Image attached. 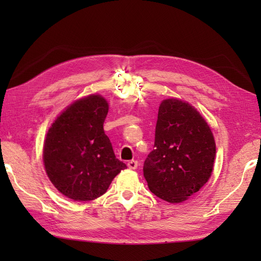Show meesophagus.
I'll return each mask as SVG.
<instances>
[{"label":"esophagus","mask_w":261,"mask_h":261,"mask_svg":"<svg viewBox=\"0 0 261 261\" xmlns=\"http://www.w3.org/2000/svg\"><path fill=\"white\" fill-rule=\"evenodd\" d=\"M127 167L130 169H137L138 162L137 160H130V162H127Z\"/></svg>","instance_id":"obj_1"}]
</instances>
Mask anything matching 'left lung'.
Instances as JSON below:
<instances>
[{"label": "left lung", "instance_id": "obj_1", "mask_svg": "<svg viewBox=\"0 0 261 261\" xmlns=\"http://www.w3.org/2000/svg\"><path fill=\"white\" fill-rule=\"evenodd\" d=\"M214 158L213 134L202 115L180 99L163 101L154 149L143 164L149 190L169 203L184 202L206 184Z\"/></svg>", "mask_w": 261, "mask_h": 261}]
</instances>
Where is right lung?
Returning <instances> with one entry per match:
<instances>
[{"mask_svg":"<svg viewBox=\"0 0 261 261\" xmlns=\"http://www.w3.org/2000/svg\"><path fill=\"white\" fill-rule=\"evenodd\" d=\"M109 105L99 95L79 99L54 122L43 146V163L57 190L74 201H93L122 169L103 123Z\"/></svg>","mask_w":261,"mask_h":261,"instance_id":"right-lung-1","label":"right lung"}]
</instances>
